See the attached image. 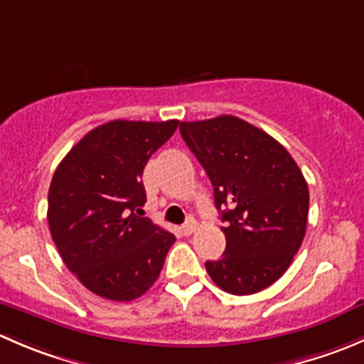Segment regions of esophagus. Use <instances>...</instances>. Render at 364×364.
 <instances>
[{"label": "esophagus", "mask_w": 364, "mask_h": 364, "mask_svg": "<svg viewBox=\"0 0 364 364\" xmlns=\"http://www.w3.org/2000/svg\"><path fill=\"white\" fill-rule=\"evenodd\" d=\"M196 229H197V222H196V220H193V218H188V220H186V222L181 225V232L185 234V236H190V234H192Z\"/></svg>", "instance_id": "34e87169"}]
</instances>
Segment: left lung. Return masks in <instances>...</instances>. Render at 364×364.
<instances>
[{
	"label": "left lung",
	"instance_id": "1",
	"mask_svg": "<svg viewBox=\"0 0 364 364\" xmlns=\"http://www.w3.org/2000/svg\"><path fill=\"white\" fill-rule=\"evenodd\" d=\"M205 168L227 247L205 271L222 291L248 296L269 287L291 266L308 220V185L287 149L236 116L179 124Z\"/></svg>",
	"mask_w": 364,
	"mask_h": 364
}]
</instances>
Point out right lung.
<instances>
[{"mask_svg": "<svg viewBox=\"0 0 364 364\" xmlns=\"http://www.w3.org/2000/svg\"><path fill=\"white\" fill-rule=\"evenodd\" d=\"M178 124L109 121L87 132L54 172L50 236L68 269L97 296L132 301L159 278L176 236L134 211L146 203L141 178L149 156Z\"/></svg>", "mask_w": 364, "mask_h": 364, "instance_id": "1", "label": "right lung"}]
</instances>
